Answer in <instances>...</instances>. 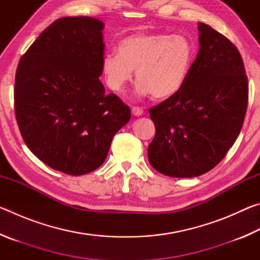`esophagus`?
<instances>
[{
	"label": "esophagus",
	"mask_w": 260,
	"mask_h": 260,
	"mask_svg": "<svg viewBox=\"0 0 260 260\" xmlns=\"http://www.w3.org/2000/svg\"><path fill=\"white\" fill-rule=\"evenodd\" d=\"M131 110L134 116H141V114H143V109L141 107H132Z\"/></svg>",
	"instance_id": "1"
}]
</instances>
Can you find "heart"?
Returning <instances> with one entry per match:
<instances>
[{
    "instance_id": "1",
    "label": "heart",
    "mask_w": 260,
    "mask_h": 260,
    "mask_svg": "<svg viewBox=\"0 0 260 260\" xmlns=\"http://www.w3.org/2000/svg\"><path fill=\"white\" fill-rule=\"evenodd\" d=\"M117 52L103 57L109 87L122 93L136 70L138 94L162 100L177 94L186 83L196 51L192 41L183 34L147 32L122 38Z\"/></svg>"
}]
</instances>
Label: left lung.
Here are the masks:
<instances>
[{"label": "left lung", "mask_w": 260, "mask_h": 260, "mask_svg": "<svg viewBox=\"0 0 260 260\" xmlns=\"http://www.w3.org/2000/svg\"><path fill=\"white\" fill-rule=\"evenodd\" d=\"M200 51L183 87L149 109L155 138L148 159L173 178L199 177L217 166L239 136L249 100L240 51L221 33L200 23Z\"/></svg>", "instance_id": "8db88e82"}]
</instances>
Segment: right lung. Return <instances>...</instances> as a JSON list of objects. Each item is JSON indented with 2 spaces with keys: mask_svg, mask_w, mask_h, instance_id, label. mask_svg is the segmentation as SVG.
<instances>
[{
  "mask_svg": "<svg viewBox=\"0 0 260 260\" xmlns=\"http://www.w3.org/2000/svg\"><path fill=\"white\" fill-rule=\"evenodd\" d=\"M102 21L55 20L21 56L15 78V113L24 142L39 159L70 175L103 164L131 110L99 77L104 57Z\"/></svg>",
  "mask_w": 260,
  "mask_h": 260,
  "instance_id": "1",
  "label": "right lung"
}]
</instances>
